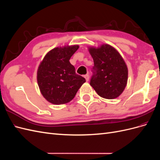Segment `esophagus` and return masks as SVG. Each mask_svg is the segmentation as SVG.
I'll list each match as a JSON object with an SVG mask.
<instances>
[{"instance_id":"34e87169","label":"esophagus","mask_w":160,"mask_h":160,"mask_svg":"<svg viewBox=\"0 0 160 160\" xmlns=\"http://www.w3.org/2000/svg\"><path fill=\"white\" fill-rule=\"evenodd\" d=\"M84 77H85V80H86L87 81H89V75L88 74L85 75L84 76Z\"/></svg>"}]
</instances>
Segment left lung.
<instances>
[{
    "instance_id": "obj_1",
    "label": "left lung",
    "mask_w": 160,
    "mask_h": 160,
    "mask_svg": "<svg viewBox=\"0 0 160 160\" xmlns=\"http://www.w3.org/2000/svg\"><path fill=\"white\" fill-rule=\"evenodd\" d=\"M89 51L94 62L91 86L101 98H117L125 89L128 78V67L122 57L108 44L89 47Z\"/></svg>"
}]
</instances>
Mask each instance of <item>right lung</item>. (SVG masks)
<instances>
[{"label": "right lung", "instance_id": "add662e5", "mask_svg": "<svg viewBox=\"0 0 160 160\" xmlns=\"http://www.w3.org/2000/svg\"><path fill=\"white\" fill-rule=\"evenodd\" d=\"M79 45L56 47L47 53L37 70V83L42 96L55 105L65 104L75 98L85 79L76 74L69 60Z\"/></svg>", "mask_w": 160, "mask_h": 160}]
</instances>
